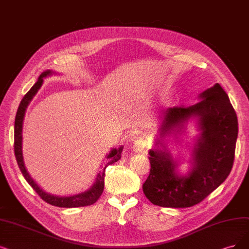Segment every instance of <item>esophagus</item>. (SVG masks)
Masks as SVG:
<instances>
[{
	"instance_id": "obj_1",
	"label": "esophagus",
	"mask_w": 249,
	"mask_h": 249,
	"mask_svg": "<svg viewBox=\"0 0 249 249\" xmlns=\"http://www.w3.org/2000/svg\"><path fill=\"white\" fill-rule=\"evenodd\" d=\"M146 146H148V142L144 139H137L133 142V150L135 152H143Z\"/></svg>"
}]
</instances>
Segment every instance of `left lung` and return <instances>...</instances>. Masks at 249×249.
<instances>
[{
	"instance_id": "left-lung-1",
	"label": "left lung",
	"mask_w": 249,
	"mask_h": 249,
	"mask_svg": "<svg viewBox=\"0 0 249 249\" xmlns=\"http://www.w3.org/2000/svg\"><path fill=\"white\" fill-rule=\"evenodd\" d=\"M201 101L189 107L167 108L159 128L160 136L180 130L191 118H197L201 131L192 153V169L178 176V163L158 139L150 150L151 170L142 185L154 205L186 208L203 201L231 172L238 136V120L233 106L218 83L199 95Z\"/></svg>"
}]
</instances>
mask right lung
<instances>
[{
	"instance_id": "right-lung-1",
	"label": "right lung",
	"mask_w": 249,
	"mask_h": 249,
	"mask_svg": "<svg viewBox=\"0 0 249 249\" xmlns=\"http://www.w3.org/2000/svg\"><path fill=\"white\" fill-rule=\"evenodd\" d=\"M54 73V71L47 70L43 71L38 81L35 83V85L30 89V91L23 96L21 103L18 107L16 117H15V124H14V153H15V157L16 161L18 164V167H19L22 176L24 177L25 180L30 183V186L36 191V194H38L45 202L47 203L54 205V206H58V207H66V208H72V207H83V206H88L94 204L95 202L98 200V198L101 196L104 192L105 188V170L107 168V165L113 164L117 162L118 160L121 159V153L123 151V146H120L119 149H114L110 151V153L107 156V159H108V162L105 166L104 170L100 171L95 179V182L93 183L89 190L80 193L78 195H72L69 197H59V196H55L51 195L43 191L36 182L31 178V176L27 172L25 165L23 162V157H22V124H23V118L27 106L31 103V100L33 97L36 95V92L40 89V87L43 84V79L48 77L50 75Z\"/></svg>"
}]
</instances>
